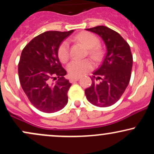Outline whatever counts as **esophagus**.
<instances>
[{"mask_svg": "<svg viewBox=\"0 0 154 154\" xmlns=\"http://www.w3.org/2000/svg\"><path fill=\"white\" fill-rule=\"evenodd\" d=\"M79 79V77H71V78H70V81H71L72 82H75V81H78Z\"/></svg>", "mask_w": 154, "mask_h": 154, "instance_id": "esophagus-1", "label": "esophagus"}]
</instances>
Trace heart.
Instances as JSON below:
<instances>
[{"mask_svg": "<svg viewBox=\"0 0 154 154\" xmlns=\"http://www.w3.org/2000/svg\"><path fill=\"white\" fill-rule=\"evenodd\" d=\"M75 40L89 49V54L93 59L97 60L101 55V51L98 46L99 40L91 32L80 33L75 37ZM58 56L61 62H66L69 59V44L64 40L58 48ZM93 63L89 59H74L68 64L67 70L72 77H79L93 69Z\"/></svg>", "mask_w": 154, "mask_h": 154, "instance_id": "obj_1", "label": "heart"}]
</instances>
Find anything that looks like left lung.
<instances>
[{"label": "left lung", "instance_id": "8db88e82", "mask_svg": "<svg viewBox=\"0 0 154 154\" xmlns=\"http://www.w3.org/2000/svg\"><path fill=\"white\" fill-rule=\"evenodd\" d=\"M86 30L102 38L106 54L102 64L93 73L92 85L85 93L93 105L110 106L119 99L130 82L132 67L130 47L119 33L107 26H98Z\"/></svg>", "mask_w": 154, "mask_h": 154}]
</instances>
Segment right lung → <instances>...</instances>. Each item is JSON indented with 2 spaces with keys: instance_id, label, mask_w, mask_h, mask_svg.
<instances>
[{
  "instance_id": "1",
  "label": "right lung",
  "mask_w": 154,
  "mask_h": 154,
  "mask_svg": "<svg viewBox=\"0 0 154 154\" xmlns=\"http://www.w3.org/2000/svg\"><path fill=\"white\" fill-rule=\"evenodd\" d=\"M48 31L35 37L23 49L18 66L19 81L28 99L38 110L54 113L68 102L71 83L64 78L58 48L73 32ZM53 79H57L53 83Z\"/></svg>"
}]
</instances>
